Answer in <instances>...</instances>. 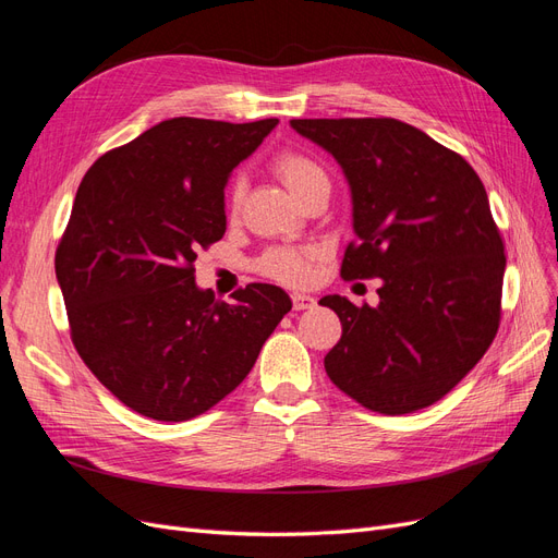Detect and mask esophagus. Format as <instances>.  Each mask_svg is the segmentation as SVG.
<instances>
[{"instance_id": "1", "label": "esophagus", "mask_w": 558, "mask_h": 558, "mask_svg": "<svg viewBox=\"0 0 558 558\" xmlns=\"http://www.w3.org/2000/svg\"><path fill=\"white\" fill-rule=\"evenodd\" d=\"M291 300H293V310H295V312L312 310V307L316 305V298H314V295H307V293H293Z\"/></svg>"}]
</instances>
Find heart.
Listing matches in <instances>:
<instances>
[{
  "label": "heart",
  "mask_w": 558,
  "mask_h": 558,
  "mask_svg": "<svg viewBox=\"0 0 558 558\" xmlns=\"http://www.w3.org/2000/svg\"><path fill=\"white\" fill-rule=\"evenodd\" d=\"M275 172L283 181L286 189L298 199L307 193L312 185L328 181L326 172L302 154L286 150L275 160ZM242 199V183H234L230 191V211H238ZM260 272L283 283H305L310 279V251L302 248H275L260 260Z\"/></svg>",
  "instance_id": "1"
}]
</instances>
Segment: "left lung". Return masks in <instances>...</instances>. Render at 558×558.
Masks as SVG:
<instances>
[{"label": "left lung", "mask_w": 558, "mask_h": 558, "mask_svg": "<svg viewBox=\"0 0 558 558\" xmlns=\"http://www.w3.org/2000/svg\"><path fill=\"white\" fill-rule=\"evenodd\" d=\"M351 193L344 279L379 277V305L326 295L342 320L324 359L363 408L410 414L447 396L494 342L505 275L484 183L453 150L396 118H298Z\"/></svg>", "instance_id": "8db88e82"}]
</instances>
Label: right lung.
<instances>
[{
	"label": "right lung",
	"instance_id": "obj_1",
	"mask_svg": "<svg viewBox=\"0 0 558 558\" xmlns=\"http://www.w3.org/2000/svg\"><path fill=\"white\" fill-rule=\"evenodd\" d=\"M277 118H170L109 150L83 177L56 277L72 340L130 410L185 421L251 373L293 302L248 283L232 305L195 283L193 263L226 234V185Z\"/></svg>",
	"mask_w": 558,
	"mask_h": 558
}]
</instances>
